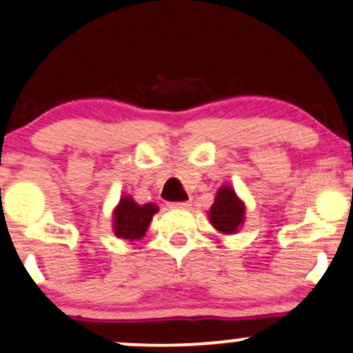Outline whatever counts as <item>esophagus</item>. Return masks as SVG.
I'll use <instances>...</instances> for the list:
<instances>
[{
	"mask_svg": "<svg viewBox=\"0 0 353 353\" xmlns=\"http://www.w3.org/2000/svg\"><path fill=\"white\" fill-rule=\"evenodd\" d=\"M172 208H176V209H188V208H190V202L189 201H184V202H172Z\"/></svg>",
	"mask_w": 353,
	"mask_h": 353,
	"instance_id": "obj_1",
	"label": "esophagus"
}]
</instances>
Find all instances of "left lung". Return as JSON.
<instances>
[{
	"instance_id": "left-lung-1",
	"label": "left lung",
	"mask_w": 353,
	"mask_h": 353,
	"mask_svg": "<svg viewBox=\"0 0 353 353\" xmlns=\"http://www.w3.org/2000/svg\"><path fill=\"white\" fill-rule=\"evenodd\" d=\"M212 228L221 234H237L245 222V204L230 185H221L208 210Z\"/></svg>"
}]
</instances>
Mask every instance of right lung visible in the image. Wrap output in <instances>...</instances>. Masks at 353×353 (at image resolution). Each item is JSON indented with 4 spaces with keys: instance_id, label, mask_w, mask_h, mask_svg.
Returning <instances> with one entry per match:
<instances>
[{
    "instance_id": "add662e5",
    "label": "right lung",
    "mask_w": 353,
    "mask_h": 353,
    "mask_svg": "<svg viewBox=\"0 0 353 353\" xmlns=\"http://www.w3.org/2000/svg\"><path fill=\"white\" fill-rule=\"evenodd\" d=\"M159 210L156 204H137L131 196L121 197L112 210V232L123 241H139L145 236L154 214Z\"/></svg>"
}]
</instances>
